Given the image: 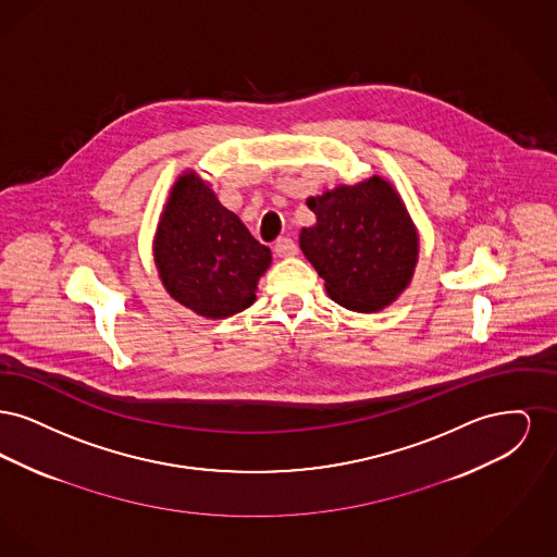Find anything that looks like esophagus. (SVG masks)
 <instances>
[{"label": "esophagus", "mask_w": 557, "mask_h": 557, "mask_svg": "<svg viewBox=\"0 0 557 557\" xmlns=\"http://www.w3.org/2000/svg\"><path fill=\"white\" fill-rule=\"evenodd\" d=\"M273 252H275V257H280V259H290V257H294V255L298 252V246H296L290 238L277 239L275 246H273Z\"/></svg>", "instance_id": "1"}]
</instances>
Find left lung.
<instances>
[{"label": "left lung", "instance_id": "left-lung-1", "mask_svg": "<svg viewBox=\"0 0 557 557\" xmlns=\"http://www.w3.org/2000/svg\"><path fill=\"white\" fill-rule=\"evenodd\" d=\"M315 225L302 227L300 250L327 296L357 313L393 305L413 280L420 234L397 187L382 175L307 198Z\"/></svg>", "mask_w": 557, "mask_h": 557}]
</instances>
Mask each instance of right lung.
<instances>
[{
  "mask_svg": "<svg viewBox=\"0 0 557 557\" xmlns=\"http://www.w3.org/2000/svg\"><path fill=\"white\" fill-rule=\"evenodd\" d=\"M160 282L196 315L225 319L257 298L271 250L227 211L211 184L187 169L169 189L152 242Z\"/></svg>",
  "mask_w": 557,
  "mask_h": 557,
  "instance_id": "1",
  "label": "right lung"
}]
</instances>
